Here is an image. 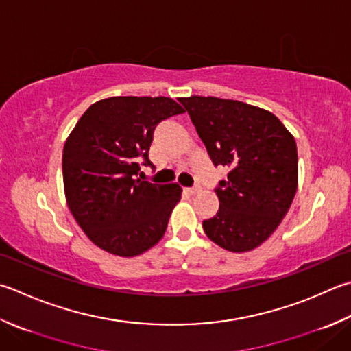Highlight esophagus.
<instances>
[{
	"label": "esophagus",
	"mask_w": 351,
	"mask_h": 351,
	"mask_svg": "<svg viewBox=\"0 0 351 351\" xmlns=\"http://www.w3.org/2000/svg\"><path fill=\"white\" fill-rule=\"evenodd\" d=\"M187 191H189L190 195H196V193H199V191H201V185H199V184H195L193 187L187 189Z\"/></svg>",
	"instance_id": "obj_1"
}]
</instances>
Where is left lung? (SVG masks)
<instances>
[{
    "label": "left lung",
    "instance_id": "obj_1",
    "mask_svg": "<svg viewBox=\"0 0 351 351\" xmlns=\"http://www.w3.org/2000/svg\"><path fill=\"white\" fill-rule=\"evenodd\" d=\"M215 166L230 169L216 187L219 211L202 222L205 234L231 252L262 245L297 193V143L276 115L243 101L181 97Z\"/></svg>",
    "mask_w": 351,
    "mask_h": 351
}]
</instances>
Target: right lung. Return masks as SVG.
I'll return each instance as SVG.
<instances>
[{
	"label": "right lung",
	"instance_id": "obj_1",
	"mask_svg": "<svg viewBox=\"0 0 351 351\" xmlns=\"http://www.w3.org/2000/svg\"><path fill=\"white\" fill-rule=\"evenodd\" d=\"M182 112L169 97H109L89 106L66 138L62 173L68 208L103 251L140 256L166 232L182 190L140 180V162L152 164L149 147L158 123Z\"/></svg>",
	"mask_w": 351,
	"mask_h": 351
}]
</instances>
